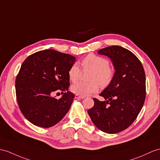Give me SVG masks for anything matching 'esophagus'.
Here are the masks:
<instances>
[{"label":"esophagus","instance_id":"34e87169","mask_svg":"<svg viewBox=\"0 0 160 160\" xmlns=\"http://www.w3.org/2000/svg\"><path fill=\"white\" fill-rule=\"evenodd\" d=\"M84 98H85V97L83 96H79L77 94L75 95V98H77V99H83Z\"/></svg>","mask_w":160,"mask_h":160}]
</instances>
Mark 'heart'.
<instances>
[{
	"label": "heart",
	"mask_w": 160,
	"mask_h": 160,
	"mask_svg": "<svg viewBox=\"0 0 160 160\" xmlns=\"http://www.w3.org/2000/svg\"><path fill=\"white\" fill-rule=\"evenodd\" d=\"M81 64L84 71H93L90 77L92 81L89 83H77L81 79L82 71L77 63L73 64L68 70V75L69 79L72 83H77L71 88L72 91L76 94L83 96H88L98 92L100 84L102 86H107L111 83L113 71L109 67V62L107 58L95 54H89L82 60Z\"/></svg>",
	"instance_id": "1"
}]
</instances>
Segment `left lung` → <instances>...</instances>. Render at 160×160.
Returning a JSON list of instances; mask_svg holds the SVG:
<instances>
[{
  "instance_id": "obj_1",
  "label": "left lung",
  "mask_w": 160,
  "mask_h": 160,
  "mask_svg": "<svg viewBox=\"0 0 160 160\" xmlns=\"http://www.w3.org/2000/svg\"><path fill=\"white\" fill-rule=\"evenodd\" d=\"M98 53L110 58L115 72L100 94L105 100L93 98L94 105L88 112L100 130L118 133L129 127L142 109L146 96L145 71L138 58L122 47H107Z\"/></svg>"
}]
</instances>
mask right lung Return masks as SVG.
<instances>
[{
	"instance_id": "obj_1",
	"label": "right lung",
	"mask_w": 160,
	"mask_h": 160,
	"mask_svg": "<svg viewBox=\"0 0 160 160\" xmlns=\"http://www.w3.org/2000/svg\"><path fill=\"white\" fill-rule=\"evenodd\" d=\"M75 57L53 49L39 51L23 62L15 79L16 98L22 114L30 123L52 127L67 113L75 98L68 91V72ZM67 91L60 99L52 97L56 91Z\"/></svg>"
}]
</instances>
